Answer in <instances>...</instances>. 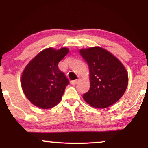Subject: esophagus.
<instances>
[{
  "label": "esophagus",
  "mask_w": 148,
  "mask_h": 148,
  "mask_svg": "<svg viewBox=\"0 0 148 148\" xmlns=\"http://www.w3.org/2000/svg\"><path fill=\"white\" fill-rule=\"evenodd\" d=\"M79 81H80L79 79H76V80L71 81V84L72 85H76L77 84H78V83L79 82Z\"/></svg>",
  "instance_id": "34e87169"
}]
</instances>
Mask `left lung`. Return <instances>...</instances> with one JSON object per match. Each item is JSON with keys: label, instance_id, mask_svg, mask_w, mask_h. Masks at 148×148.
I'll list each match as a JSON object with an SVG mask.
<instances>
[{"label": "left lung", "instance_id": "1", "mask_svg": "<svg viewBox=\"0 0 148 148\" xmlns=\"http://www.w3.org/2000/svg\"><path fill=\"white\" fill-rule=\"evenodd\" d=\"M79 53L90 69V90L84 94L91 106L106 108L125 94L128 86V73L122 62L100 46L80 49Z\"/></svg>", "mask_w": 148, "mask_h": 148}]
</instances>
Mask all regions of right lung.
<instances>
[{
  "mask_svg": "<svg viewBox=\"0 0 148 148\" xmlns=\"http://www.w3.org/2000/svg\"><path fill=\"white\" fill-rule=\"evenodd\" d=\"M69 51L67 48L56 50L46 48L27 64L22 73V90L36 106L48 109L60 102L66 87L69 84L58 64Z\"/></svg>",
  "mask_w": 148,
  "mask_h": 148,
  "instance_id": "add662e5",
  "label": "right lung"
}]
</instances>
